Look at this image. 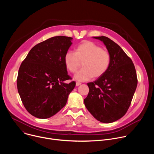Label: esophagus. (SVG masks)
<instances>
[{
  "mask_svg": "<svg viewBox=\"0 0 154 154\" xmlns=\"http://www.w3.org/2000/svg\"><path fill=\"white\" fill-rule=\"evenodd\" d=\"M80 85H81V83L80 82H76V83H75V86H79Z\"/></svg>",
  "mask_w": 154,
  "mask_h": 154,
  "instance_id": "esophagus-1",
  "label": "esophagus"
}]
</instances>
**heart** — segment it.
Returning <instances> with one entry per match:
<instances>
[{
	"label": "heart",
	"mask_w": 154,
	"mask_h": 154,
	"mask_svg": "<svg viewBox=\"0 0 154 154\" xmlns=\"http://www.w3.org/2000/svg\"><path fill=\"white\" fill-rule=\"evenodd\" d=\"M64 62L66 68L75 73L81 67L83 69L76 73L74 79L79 82L91 80L93 77L99 78L108 69L111 63V55L108 51L94 42L85 41L76 48L75 52L68 51L64 56Z\"/></svg>",
	"instance_id": "1"
}]
</instances>
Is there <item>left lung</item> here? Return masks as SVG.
I'll return each instance as SVG.
<instances>
[{"instance_id": "8db88e82", "label": "left lung", "mask_w": 154, "mask_h": 154, "mask_svg": "<svg viewBox=\"0 0 154 154\" xmlns=\"http://www.w3.org/2000/svg\"><path fill=\"white\" fill-rule=\"evenodd\" d=\"M103 42L111 55L107 71L93 82L88 83L89 93L85 106L98 121L111 123L127 112L135 92L138 80L135 66L116 42L106 36H94Z\"/></svg>"}]
</instances>
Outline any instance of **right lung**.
Here are the masks:
<instances>
[{
  "label": "right lung",
  "instance_id": "right-lung-1",
  "mask_svg": "<svg viewBox=\"0 0 154 154\" xmlns=\"http://www.w3.org/2000/svg\"><path fill=\"white\" fill-rule=\"evenodd\" d=\"M72 38L58 36L35 46L21 63L17 87L27 112L40 118H51L67 102L75 83L64 81L68 74L64 56L72 42Z\"/></svg>",
  "mask_w": 154,
  "mask_h": 154
}]
</instances>
